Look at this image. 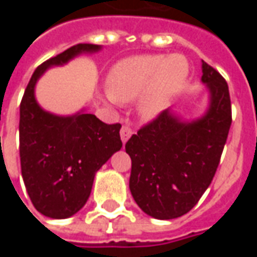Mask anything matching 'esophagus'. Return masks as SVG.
Segmentation results:
<instances>
[{"label": "esophagus", "mask_w": 257, "mask_h": 257, "mask_svg": "<svg viewBox=\"0 0 257 257\" xmlns=\"http://www.w3.org/2000/svg\"><path fill=\"white\" fill-rule=\"evenodd\" d=\"M132 129L129 128V126H126V125H123L122 128H121V131H119V135H121V140H122V143L125 145L126 142H128V139L132 136Z\"/></svg>", "instance_id": "esophagus-1"}]
</instances>
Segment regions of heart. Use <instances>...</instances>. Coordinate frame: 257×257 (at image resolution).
Listing matches in <instances>:
<instances>
[{"label":"heart","mask_w":257,"mask_h":257,"mask_svg":"<svg viewBox=\"0 0 257 257\" xmlns=\"http://www.w3.org/2000/svg\"><path fill=\"white\" fill-rule=\"evenodd\" d=\"M190 74L183 55H143L123 59L108 73V99L138 101V112L146 121L156 119L171 106Z\"/></svg>","instance_id":"1"}]
</instances>
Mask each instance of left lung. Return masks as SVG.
<instances>
[{
    "label": "left lung",
    "instance_id": "obj_1",
    "mask_svg": "<svg viewBox=\"0 0 257 257\" xmlns=\"http://www.w3.org/2000/svg\"><path fill=\"white\" fill-rule=\"evenodd\" d=\"M201 82L208 106L189 118L173 106L134 135L125 150L132 160L129 189L146 215L171 220L194 208L209 187L231 125L224 78L202 60Z\"/></svg>",
    "mask_w": 257,
    "mask_h": 257
}]
</instances>
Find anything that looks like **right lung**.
Listing matches in <instances>:
<instances>
[{
  "label": "right lung",
  "instance_id": "right-lung-1",
  "mask_svg": "<svg viewBox=\"0 0 257 257\" xmlns=\"http://www.w3.org/2000/svg\"><path fill=\"white\" fill-rule=\"evenodd\" d=\"M101 48L78 44L42 63L20 103L22 176L36 209L51 219H67L86 204L96 172L122 147L121 125L101 122L86 107L70 115L47 111L37 101V82L49 68Z\"/></svg>",
  "mask_w": 257,
  "mask_h": 257
}]
</instances>
